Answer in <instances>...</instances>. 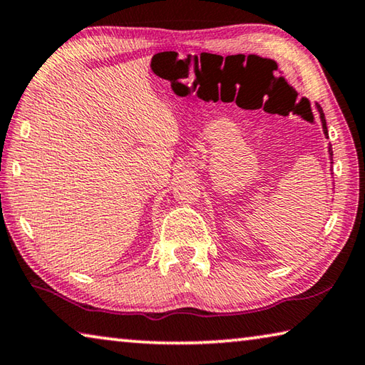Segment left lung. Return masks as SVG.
<instances>
[{
    "instance_id": "left-lung-1",
    "label": "left lung",
    "mask_w": 365,
    "mask_h": 365,
    "mask_svg": "<svg viewBox=\"0 0 365 365\" xmlns=\"http://www.w3.org/2000/svg\"><path fill=\"white\" fill-rule=\"evenodd\" d=\"M317 109H319L320 119H322V127H324V132H325V135H329V132H327V122H325V115H324V110H322V108H320V106H319V104H317ZM329 153H330V156H333V151H331V145H330V148H329Z\"/></svg>"
}]
</instances>
